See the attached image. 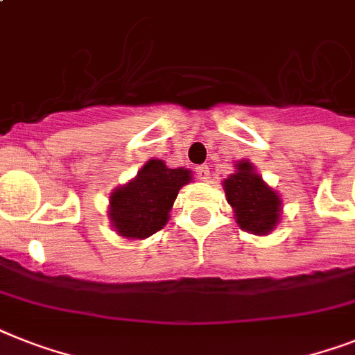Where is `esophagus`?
I'll return each mask as SVG.
<instances>
[{
  "mask_svg": "<svg viewBox=\"0 0 355 355\" xmlns=\"http://www.w3.org/2000/svg\"><path fill=\"white\" fill-rule=\"evenodd\" d=\"M197 177H198V180H202V182H207V180L211 178V171H209V166H198V168H197Z\"/></svg>",
  "mask_w": 355,
  "mask_h": 355,
  "instance_id": "34e87169",
  "label": "esophagus"
}]
</instances>
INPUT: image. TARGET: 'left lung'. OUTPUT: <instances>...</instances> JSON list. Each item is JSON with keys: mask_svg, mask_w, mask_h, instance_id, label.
I'll return each mask as SVG.
<instances>
[{"mask_svg": "<svg viewBox=\"0 0 355 355\" xmlns=\"http://www.w3.org/2000/svg\"><path fill=\"white\" fill-rule=\"evenodd\" d=\"M223 187L241 230L253 235H268L275 230L282 215V200L250 160H239L235 173L223 180Z\"/></svg>", "mask_w": 355, "mask_h": 355, "instance_id": "1", "label": "left lung"}]
</instances>
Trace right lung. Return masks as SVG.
Masks as SVG:
<instances>
[{"instance_id":"add662e5","label":"right lung","mask_w":355,"mask_h":355,"mask_svg":"<svg viewBox=\"0 0 355 355\" xmlns=\"http://www.w3.org/2000/svg\"><path fill=\"white\" fill-rule=\"evenodd\" d=\"M191 180L189 169H171L164 160L151 158L137 177L112 189L107 211L111 226L120 237L129 241L151 237L168 224L180 187Z\"/></svg>"}]
</instances>
